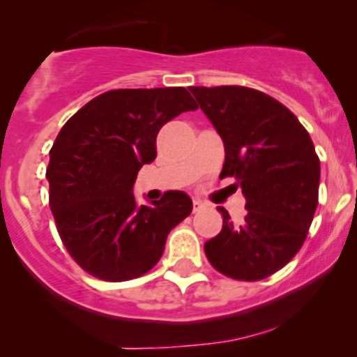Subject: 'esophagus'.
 <instances>
[{
    "instance_id": "34e87169",
    "label": "esophagus",
    "mask_w": 357,
    "mask_h": 357,
    "mask_svg": "<svg viewBox=\"0 0 357 357\" xmlns=\"http://www.w3.org/2000/svg\"><path fill=\"white\" fill-rule=\"evenodd\" d=\"M203 206L204 204L199 202V199H195V202H192V211H199V210H203Z\"/></svg>"
}]
</instances>
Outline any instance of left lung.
<instances>
[{
  "instance_id": "8db88e82",
  "label": "left lung",
  "mask_w": 357,
  "mask_h": 357,
  "mask_svg": "<svg viewBox=\"0 0 357 357\" xmlns=\"http://www.w3.org/2000/svg\"><path fill=\"white\" fill-rule=\"evenodd\" d=\"M225 146L220 178L233 176L245 218L225 208L223 228L204 243L210 264L235 280L267 278L304 243L319 198L321 162L309 132L285 105L260 90L221 85L191 87Z\"/></svg>"
}]
</instances>
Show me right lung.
<instances>
[{"mask_svg": "<svg viewBox=\"0 0 357 357\" xmlns=\"http://www.w3.org/2000/svg\"><path fill=\"white\" fill-rule=\"evenodd\" d=\"M198 109L183 87L119 89L100 93L61 127L47 179L56 230L90 275L124 282L149 272L166 238L192 210L190 196L167 191L137 206L134 183L155 159L159 129Z\"/></svg>", "mask_w": 357, "mask_h": 357, "instance_id": "1", "label": "right lung"}]
</instances>
